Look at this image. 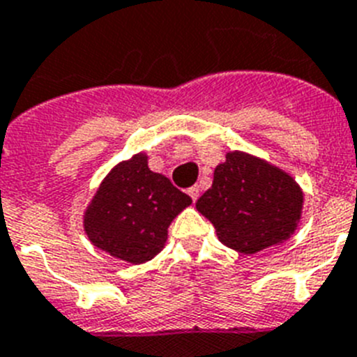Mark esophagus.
Masks as SVG:
<instances>
[{
  "label": "esophagus",
  "mask_w": 357,
  "mask_h": 357,
  "mask_svg": "<svg viewBox=\"0 0 357 357\" xmlns=\"http://www.w3.org/2000/svg\"><path fill=\"white\" fill-rule=\"evenodd\" d=\"M187 192H188V196L192 197V202H196L197 197H199V187H197V185H194V187L188 188Z\"/></svg>",
  "instance_id": "obj_1"
}]
</instances>
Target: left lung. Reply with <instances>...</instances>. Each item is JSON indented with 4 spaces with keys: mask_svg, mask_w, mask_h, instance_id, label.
Instances as JSON below:
<instances>
[{
    "mask_svg": "<svg viewBox=\"0 0 357 357\" xmlns=\"http://www.w3.org/2000/svg\"><path fill=\"white\" fill-rule=\"evenodd\" d=\"M301 205L303 192L289 174L245 152H229L196 208L214 225L221 243L256 254L289 239Z\"/></svg>",
    "mask_w": 357,
    "mask_h": 357,
    "instance_id": "obj_1",
    "label": "left lung"
}]
</instances>
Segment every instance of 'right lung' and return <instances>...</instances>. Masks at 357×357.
<instances>
[{
	"mask_svg": "<svg viewBox=\"0 0 357 357\" xmlns=\"http://www.w3.org/2000/svg\"><path fill=\"white\" fill-rule=\"evenodd\" d=\"M190 203L169 178L149 169L145 154H136L103 179L85 212V232L110 256L139 265L163 248L169 225Z\"/></svg>",
	"mask_w": 357,
	"mask_h": 357,
	"instance_id": "obj_1",
	"label": "right lung"
}]
</instances>
